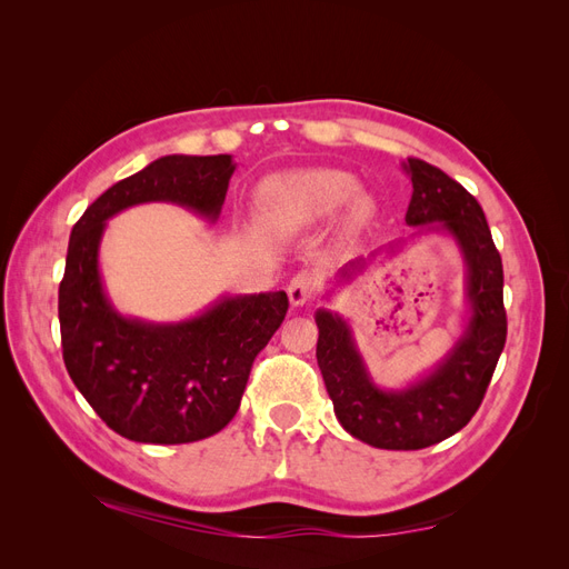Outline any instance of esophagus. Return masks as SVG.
Wrapping results in <instances>:
<instances>
[{
    "label": "esophagus",
    "mask_w": 569,
    "mask_h": 569,
    "mask_svg": "<svg viewBox=\"0 0 569 569\" xmlns=\"http://www.w3.org/2000/svg\"><path fill=\"white\" fill-rule=\"evenodd\" d=\"M316 278L311 272H299L295 278L289 280L287 284V295H289V303L291 306H303L313 299L316 295Z\"/></svg>",
    "instance_id": "34e87169"
}]
</instances>
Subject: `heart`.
Listing matches in <instances>:
<instances>
[{"label":"heart","instance_id":"1","mask_svg":"<svg viewBox=\"0 0 569 569\" xmlns=\"http://www.w3.org/2000/svg\"><path fill=\"white\" fill-rule=\"evenodd\" d=\"M356 189V178L343 173V170H297V173L266 180L258 189V209L272 230L297 232L332 216L341 203L349 201ZM370 211L372 201L357 194L349 203V222L358 226L370 216Z\"/></svg>","mask_w":569,"mask_h":569}]
</instances>
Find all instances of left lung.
<instances>
[{
	"instance_id": "obj_1",
	"label": "left lung",
	"mask_w": 569,
	"mask_h": 569,
	"mask_svg": "<svg viewBox=\"0 0 569 569\" xmlns=\"http://www.w3.org/2000/svg\"><path fill=\"white\" fill-rule=\"evenodd\" d=\"M403 168L412 182L406 226L416 228V234L449 232L468 266L470 320L465 332L432 372L393 391L370 380L347 320L325 308L316 313V356L337 420L351 437L387 451L427 449L460 432L485 399L508 335L503 263L481 206L432 163L408 159ZM363 263V258L349 263L341 278Z\"/></svg>"
}]
</instances>
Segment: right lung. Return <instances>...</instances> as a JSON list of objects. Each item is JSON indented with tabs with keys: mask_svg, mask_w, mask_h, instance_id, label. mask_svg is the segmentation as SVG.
Instances as JSON below:
<instances>
[{
	"mask_svg": "<svg viewBox=\"0 0 569 569\" xmlns=\"http://www.w3.org/2000/svg\"><path fill=\"white\" fill-rule=\"evenodd\" d=\"M234 173L230 153L163 157L101 194L73 226L59 284L63 363L116 435L140 443L213 437L242 401L253 358L282 325L284 291L222 297L192 320L123 318L99 274L107 220L134 203L170 201L216 220Z\"/></svg>",
	"mask_w": 569,
	"mask_h": 569,
	"instance_id": "add662e5",
	"label": "right lung"
}]
</instances>
